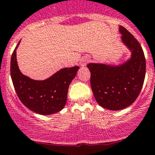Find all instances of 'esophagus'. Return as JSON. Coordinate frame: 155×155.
Instances as JSON below:
<instances>
[{"label":"esophagus","instance_id":"esophagus-1","mask_svg":"<svg viewBox=\"0 0 155 155\" xmlns=\"http://www.w3.org/2000/svg\"><path fill=\"white\" fill-rule=\"evenodd\" d=\"M89 61H90L89 58H87V57L84 58V59H83L82 60H81V66H84V65H87V64L89 62Z\"/></svg>","mask_w":155,"mask_h":155}]
</instances>
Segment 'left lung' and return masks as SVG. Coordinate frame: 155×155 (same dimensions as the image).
<instances>
[{
    "label": "left lung",
    "mask_w": 155,
    "mask_h": 155,
    "mask_svg": "<svg viewBox=\"0 0 155 155\" xmlns=\"http://www.w3.org/2000/svg\"><path fill=\"white\" fill-rule=\"evenodd\" d=\"M122 42L131 50V58L117 66L90 63V84L100 106L108 110H121L135 102L145 77V58L137 40L124 27L120 26Z\"/></svg>",
    "instance_id": "1"
}]
</instances>
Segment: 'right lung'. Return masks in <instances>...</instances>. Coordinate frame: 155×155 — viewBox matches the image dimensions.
Instances as JSON below:
<instances>
[{"mask_svg":"<svg viewBox=\"0 0 155 155\" xmlns=\"http://www.w3.org/2000/svg\"><path fill=\"white\" fill-rule=\"evenodd\" d=\"M20 42V41H19ZM11 56L10 74L18 97L25 106L39 114L48 115L61 111L65 105L68 87L79 69L65 68L44 81H35L21 73L16 61V49Z\"/></svg>","mask_w":155,"mask_h":155,"instance_id":"right-lung-1","label":"right lung"}]
</instances>
